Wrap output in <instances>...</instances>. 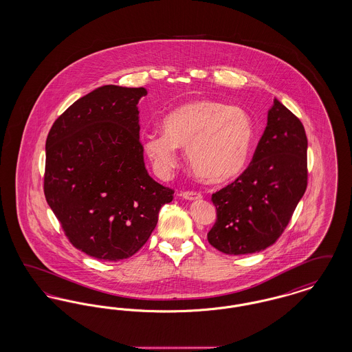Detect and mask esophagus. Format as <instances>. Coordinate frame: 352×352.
Segmentation results:
<instances>
[{"label": "esophagus", "instance_id": "esophagus-1", "mask_svg": "<svg viewBox=\"0 0 352 352\" xmlns=\"http://www.w3.org/2000/svg\"><path fill=\"white\" fill-rule=\"evenodd\" d=\"M182 195V198L184 199H186V201H201V194H199V192H195V191H184V192H182L181 194Z\"/></svg>", "mask_w": 352, "mask_h": 352}]
</instances>
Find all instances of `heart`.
<instances>
[{"label":"heart","mask_w":352,"mask_h":352,"mask_svg":"<svg viewBox=\"0 0 352 352\" xmlns=\"http://www.w3.org/2000/svg\"><path fill=\"white\" fill-rule=\"evenodd\" d=\"M161 126L162 133L141 138L155 171L168 175L182 148L191 171L206 184H224L240 174L254 138V124L245 109L208 99L178 107Z\"/></svg>","instance_id":"b5f03b06"}]
</instances>
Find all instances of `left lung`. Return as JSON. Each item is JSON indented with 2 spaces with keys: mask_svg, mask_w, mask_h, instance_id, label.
<instances>
[{
  "mask_svg": "<svg viewBox=\"0 0 352 352\" xmlns=\"http://www.w3.org/2000/svg\"><path fill=\"white\" fill-rule=\"evenodd\" d=\"M307 138L301 121L277 99L251 165L212 194L217 223L208 243L226 254L264 251L284 232L307 186Z\"/></svg>",
  "mask_w": 352,
  "mask_h": 352,
  "instance_id": "obj_1",
  "label": "left lung"
}]
</instances>
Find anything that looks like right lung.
Wrapping results in <instances>:
<instances>
[{
  "mask_svg": "<svg viewBox=\"0 0 352 352\" xmlns=\"http://www.w3.org/2000/svg\"><path fill=\"white\" fill-rule=\"evenodd\" d=\"M146 95L99 87L56 118L46 140V201L71 244L98 260L133 256L173 201L144 162L137 104Z\"/></svg>",
  "mask_w": 352,
  "mask_h": 352,
  "instance_id": "right-lung-1",
  "label": "right lung"
}]
</instances>
